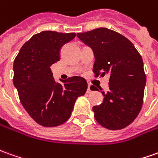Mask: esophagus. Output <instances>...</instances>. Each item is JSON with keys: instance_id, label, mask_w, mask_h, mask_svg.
Segmentation results:
<instances>
[{"instance_id": "34e87169", "label": "esophagus", "mask_w": 158, "mask_h": 158, "mask_svg": "<svg viewBox=\"0 0 158 158\" xmlns=\"http://www.w3.org/2000/svg\"><path fill=\"white\" fill-rule=\"evenodd\" d=\"M91 91H92V90H91V86H90V85H88V89H87V92H88V93H90Z\"/></svg>"}]
</instances>
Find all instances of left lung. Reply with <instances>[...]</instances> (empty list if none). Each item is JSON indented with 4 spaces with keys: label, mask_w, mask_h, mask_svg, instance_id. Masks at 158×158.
I'll list each match as a JSON object with an SVG mask.
<instances>
[{
    "label": "left lung",
    "mask_w": 158,
    "mask_h": 158,
    "mask_svg": "<svg viewBox=\"0 0 158 158\" xmlns=\"http://www.w3.org/2000/svg\"><path fill=\"white\" fill-rule=\"evenodd\" d=\"M77 37L93 49L95 77L110 75L103 102L92 108L96 121L110 130L125 128L136 119L144 101L146 75L140 54L127 37L107 28ZM93 87L91 90H98Z\"/></svg>",
    "instance_id": "left-lung-1"
}]
</instances>
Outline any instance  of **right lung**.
<instances>
[{
  "mask_svg": "<svg viewBox=\"0 0 158 158\" xmlns=\"http://www.w3.org/2000/svg\"><path fill=\"white\" fill-rule=\"evenodd\" d=\"M74 32L44 31L33 35L14 59V81L19 98L30 116L39 125L56 127L71 116L77 98L85 95L86 80L73 76L56 83L50 66L60 60V48Z\"/></svg>",
  "mask_w": 158,
  "mask_h": 158,
  "instance_id": "obj_1",
  "label": "right lung"
}]
</instances>
